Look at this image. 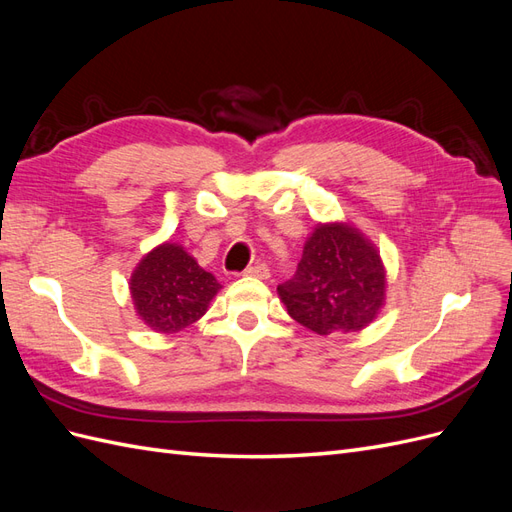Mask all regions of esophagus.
<instances>
[{
	"instance_id": "esophagus-1",
	"label": "esophagus",
	"mask_w": 512,
	"mask_h": 512,
	"mask_svg": "<svg viewBox=\"0 0 512 512\" xmlns=\"http://www.w3.org/2000/svg\"><path fill=\"white\" fill-rule=\"evenodd\" d=\"M245 275L258 277V280H267V277H269V267H267V265H262V262H256V265H252V267H247V269H245Z\"/></svg>"
}]
</instances>
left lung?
<instances>
[{
	"label": "left lung",
	"mask_w": 512,
	"mask_h": 512,
	"mask_svg": "<svg viewBox=\"0 0 512 512\" xmlns=\"http://www.w3.org/2000/svg\"><path fill=\"white\" fill-rule=\"evenodd\" d=\"M288 314L318 335L361 331L384 305L380 254L350 224H318L288 282L277 286Z\"/></svg>",
	"instance_id": "left-lung-1"
}]
</instances>
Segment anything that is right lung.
<instances>
[{
	"label": "right lung",
	"mask_w": 512,
	"mask_h": 512,
	"mask_svg": "<svg viewBox=\"0 0 512 512\" xmlns=\"http://www.w3.org/2000/svg\"><path fill=\"white\" fill-rule=\"evenodd\" d=\"M220 288V282L177 243H162L151 250L130 280L138 318L158 333L190 327L205 316Z\"/></svg>",
	"instance_id": "1"
}]
</instances>
